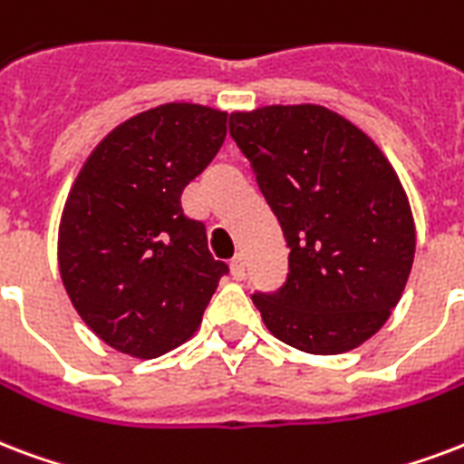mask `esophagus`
Returning a JSON list of instances; mask_svg holds the SVG:
<instances>
[{"mask_svg":"<svg viewBox=\"0 0 464 464\" xmlns=\"http://www.w3.org/2000/svg\"><path fill=\"white\" fill-rule=\"evenodd\" d=\"M231 275L233 279H243L246 277V257L236 256L231 260Z\"/></svg>","mask_w":464,"mask_h":464,"instance_id":"34e87169","label":"esophagus"}]
</instances>
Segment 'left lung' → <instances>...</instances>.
I'll return each instance as SVG.
<instances>
[{
	"label": "left lung",
	"instance_id": "1",
	"mask_svg": "<svg viewBox=\"0 0 464 464\" xmlns=\"http://www.w3.org/2000/svg\"><path fill=\"white\" fill-rule=\"evenodd\" d=\"M289 247L287 282L253 295L275 338L341 355L372 338L401 299L416 228L399 175L367 133L326 106L231 114Z\"/></svg>",
	"mask_w": 464,
	"mask_h": 464
}]
</instances>
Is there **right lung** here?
<instances>
[{
	"mask_svg": "<svg viewBox=\"0 0 464 464\" xmlns=\"http://www.w3.org/2000/svg\"><path fill=\"white\" fill-rule=\"evenodd\" d=\"M228 114L172 102L102 138L67 194L60 277L94 334L130 358L153 360L199 328L228 265L179 197L224 146Z\"/></svg>",
	"mask_w": 464,
	"mask_h": 464,
	"instance_id": "right-lung-1",
	"label": "right lung"
}]
</instances>
